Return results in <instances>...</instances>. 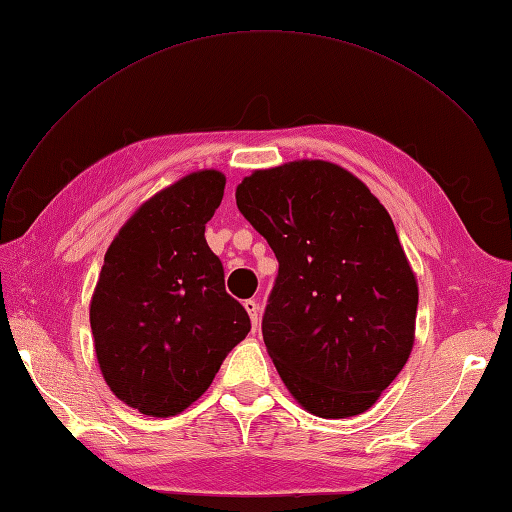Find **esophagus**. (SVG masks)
I'll return each instance as SVG.
<instances>
[{"mask_svg": "<svg viewBox=\"0 0 512 512\" xmlns=\"http://www.w3.org/2000/svg\"><path fill=\"white\" fill-rule=\"evenodd\" d=\"M243 307L247 309V314H250V318H252V327H254V331L258 329V324H260V307H258V303L254 301V299H247L245 303H243Z\"/></svg>", "mask_w": 512, "mask_h": 512, "instance_id": "1", "label": "esophagus"}]
</instances>
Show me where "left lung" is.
<instances>
[{
	"mask_svg": "<svg viewBox=\"0 0 512 512\" xmlns=\"http://www.w3.org/2000/svg\"><path fill=\"white\" fill-rule=\"evenodd\" d=\"M235 196L280 262L262 339L286 389L322 418L369 410L414 344L418 286L391 215L322 160L256 170Z\"/></svg>",
	"mask_w": 512,
	"mask_h": 512,
	"instance_id": "left-lung-1",
	"label": "left lung"
}]
</instances>
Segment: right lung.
<instances>
[{
  "mask_svg": "<svg viewBox=\"0 0 512 512\" xmlns=\"http://www.w3.org/2000/svg\"><path fill=\"white\" fill-rule=\"evenodd\" d=\"M224 185L218 170L179 179L138 207L106 250L89 307L96 356L111 391L147 416L188 408L252 329L205 239Z\"/></svg>",
  "mask_w": 512,
  "mask_h": 512,
  "instance_id": "1",
  "label": "right lung"
}]
</instances>
